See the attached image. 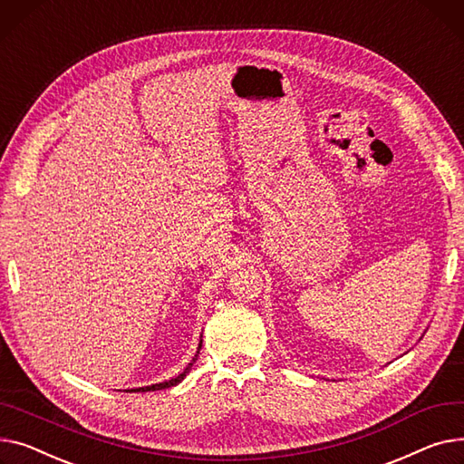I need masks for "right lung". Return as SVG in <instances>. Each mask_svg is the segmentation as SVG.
Returning <instances> with one entry per match:
<instances>
[{
	"mask_svg": "<svg viewBox=\"0 0 464 464\" xmlns=\"http://www.w3.org/2000/svg\"><path fill=\"white\" fill-rule=\"evenodd\" d=\"M202 337V335H200ZM200 348H202V339L198 343V348H197V353L193 356V360L188 362V365L176 376V378H170V380H165V382H159V384H151V386H146V388H136V390H125V392H157V390H165V388H172V386H178L181 380L188 374L190 367H193V363L198 360V353H200Z\"/></svg>",
	"mask_w": 464,
	"mask_h": 464,
	"instance_id": "right-lung-1",
	"label": "right lung"
}]
</instances>
